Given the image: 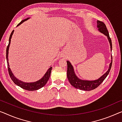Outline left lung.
<instances>
[{
  "instance_id": "obj_1",
  "label": "left lung",
  "mask_w": 122,
  "mask_h": 122,
  "mask_svg": "<svg viewBox=\"0 0 122 122\" xmlns=\"http://www.w3.org/2000/svg\"><path fill=\"white\" fill-rule=\"evenodd\" d=\"M97 27L98 28V30L104 34L107 37L108 41H109L110 45L111 51H112V41L111 39L109 36V33L108 30H107L106 25L105 23L100 21H97ZM67 76L70 84L74 88L78 89L84 90V91H90L95 89L100 85L102 81H104L105 79L107 77L108 74L110 72L111 68L112 63V56L111 55V62L110 65H109L108 69L105 74L98 78L97 79L93 80V81H88V80H83L79 78L78 77L76 76L74 72L73 67L69 61H67Z\"/></svg>"
}]
</instances>
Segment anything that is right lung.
I'll use <instances>...</instances> for the list:
<instances>
[{
    "instance_id": "obj_1",
    "label": "right lung",
    "mask_w": 122,
    "mask_h": 122,
    "mask_svg": "<svg viewBox=\"0 0 122 122\" xmlns=\"http://www.w3.org/2000/svg\"><path fill=\"white\" fill-rule=\"evenodd\" d=\"M30 19V17L27 18V19H26L23 20L21 21V22L19 23V25H17V26H19V25H20L21 23H22L23 22H24L25 21H26L27 20ZM14 30H12L11 33L10 34V38H9V44L7 46L6 48V60H7V63H8V71H9V75H10V77L11 78V79H12V81H14V83L16 85H18V86H20L21 88H22L23 89L26 90H28V91H34V90H37L43 87L44 85L46 84L47 81H48L49 79L50 76V74H51V71L52 70V67H50L48 69V70L45 73L43 77L41 78V79H40L38 81H34V82H30V83H28V82H25V81H21L20 80H19V79H17L15 76H14V74H13V73L12 72L10 68V65H9V59H8V54H9V47H10V43H11V39L12 38V36L14 33Z\"/></svg>"
}]
</instances>
